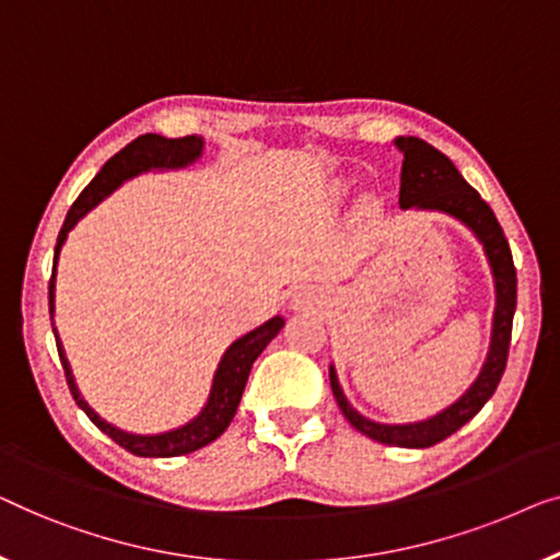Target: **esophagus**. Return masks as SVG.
I'll use <instances>...</instances> for the list:
<instances>
[{"mask_svg":"<svg viewBox=\"0 0 560 560\" xmlns=\"http://www.w3.org/2000/svg\"><path fill=\"white\" fill-rule=\"evenodd\" d=\"M304 304H306L304 296H296V299H294V306H304Z\"/></svg>","mask_w":560,"mask_h":560,"instance_id":"1","label":"esophagus"}]
</instances>
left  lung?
Segmentation results:
<instances>
[{
  "label": "left lung",
  "mask_w": 560,
  "mask_h": 560,
  "mask_svg": "<svg viewBox=\"0 0 560 560\" xmlns=\"http://www.w3.org/2000/svg\"><path fill=\"white\" fill-rule=\"evenodd\" d=\"M396 147L404 152V170H400V208H423V210H441L448 215L459 218L464 225H469L479 241H482L485 254L490 258L494 289H498V306H494V325H492V345L490 355L482 368V373L475 385L448 406L446 411L429 421L406 423V427H388V423L368 421L360 416L355 408L348 404L345 393L337 383L335 368H329V383L337 398V406L345 413L352 427L360 434L370 436L373 441L388 446L404 448H427L434 446L454 431H459L464 423L482 411V406L498 390L500 377L508 365L510 337H513V314L517 304V277L513 254H510V243L502 233V228L494 218L490 205H487L479 192L471 187L467 179L459 175L454 162L446 154H441L436 147L419 137H400Z\"/></svg>",
  "instance_id": "1"
}]
</instances>
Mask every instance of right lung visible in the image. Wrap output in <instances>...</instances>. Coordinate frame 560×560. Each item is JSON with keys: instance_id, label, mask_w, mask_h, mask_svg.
I'll list each match as a JSON object with an SVG mask.
<instances>
[{"instance_id": "1", "label": "right lung", "mask_w": 560, "mask_h": 560, "mask_svg": "<svg viewBox=\"0 0 560 560\" xmlns=\"http://www.w3.org/2000/svg\"><path fill=\"white\" fill-rule=\"evenodd\" d=\"M200 152H202L200 137L164 139L160 133H144V137L133 139L131 144H126L119 154H114L112 160L104 164V170L91 179V185L78 195V200L73 205H70L66 223L60 228L58 243H55L52 277H50V287H47V294H50V322L55 312V266H58V254L62 243L68 238L70 228H73L91 208H96L106 195H112L124 179H129L133 175H139V172H147L152 167H185V164L198 160ZM281 327H283V317H273L266 322V325L254 329V332L243 335L241 340H235L231 348L225 350L223 360H220V365L215 370V381H212L208 406L202 408L198 419H192L190 423H185V427H179L175 431H167V434H154V436L126 434V431L112 427V423H106L104 419H98L96 411H93V408L81 398V393H78L73 373H70V365L66 360V352H62V345L58 340L55 327L52 332H55V345H58L62 370H66L68 388L73 393L75 404L83 408L85 416H89V419L96 423L106 436H112L116 444L137 456H183V454L195 452V448L208 446L210 441H215L228 427H231L233 416L238 411L243 388H246L250 365H254V360L258 355H261L266 345L279 335Z\"/></svg>"}]
</instances>
